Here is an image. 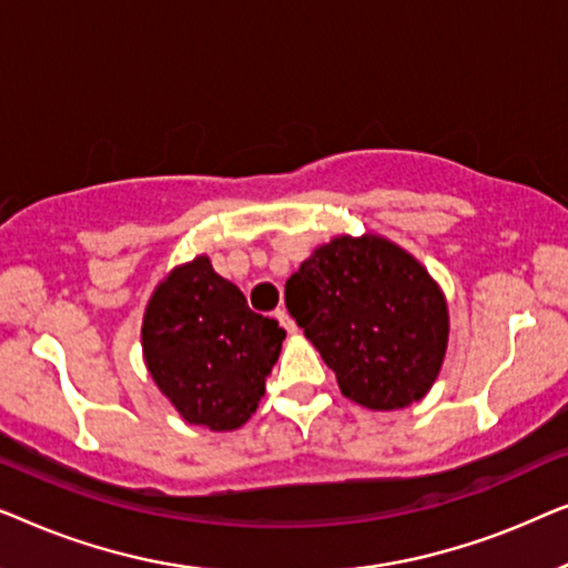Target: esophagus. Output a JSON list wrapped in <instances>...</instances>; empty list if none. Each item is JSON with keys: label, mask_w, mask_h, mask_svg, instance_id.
I'll return each mask as SVG.
<instances>
[{"label": "esophagus", "mask_w": 568, "mask_h": 568, "mask_svg": "<svg viewBox=\"0 0 568 568\" xmlns=\"http://www.w3.org/2000/svg\"><path fill=\"white\" fill-rule=\"evenodd\" d=\"M274 317H276L278 323H282V328H284L286 333H290V336H292V333H297V323L292 321V317H290V313H286V310H276Z\"/></svg>", "instance_id": "esophagus-1"}]
</instances>
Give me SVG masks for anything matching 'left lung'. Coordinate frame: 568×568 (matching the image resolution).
Segmentation results:
<instances>
[{"mask_svg":"<svg viewBox=\"0 0 568 568\" xmlns=\"http://www.w3.org/2000/svg\"><path fill=\"white\" fill-rule=\"evenodd\" d=\"M284 300L348 400L395 410L437 383L449 341L445 292L393 240L367 232L317 245Z\"/></svg>","mask_w":568,"mask_h":568,"instance_id":"1","label":"left lung"}]
</instances>
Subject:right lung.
<instances>
[{"mask_svg":"<svg viewBox=\"0 0 568 568\" xmlns=\"http://www.w3.org/2000/svg\"><path fill=\"white\" fill-rule=\"evenodd\" d=\"M284 328L247 307L209 255L181 263L154 286L142 321V354L183 422L240 429L255 414L282 352Z\"/></svg>","mask_w":568,"mask_h":568,"instance_id":"right-lung-1","label":"right lung"}]
</instances>
